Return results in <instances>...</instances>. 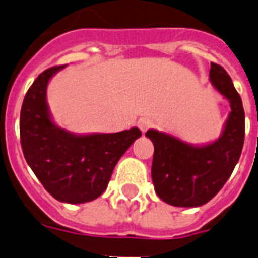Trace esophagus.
Segmentation results:
<instances>
[{"label": "esophagus", "mask_w": 258, "mask_h": 258, "mask_svg": "<svg viewBox=\"0 0 258 258\" xmlns=\"http://www.w3.org/2000/svg\"><path fill=\"white\" fill-rule=\"evenodd\" d=\"M138 127L142 133H146L147 130H150L151 127H154V122L148 118H142L139 119V122H138Z\"/></svg>", "instance_id": "34e87169"}]
</instances>
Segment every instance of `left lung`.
<instances>
[{"label": "left lung", "instance_id": "obj_1", "mask_svg": "<svg viewBox=\"0 0 258 258\" xmlns=\"http://www.w3.org/2000/svg\"><path fill=\"white\" fill-rule=\"evenodd\" d=\"M209 81L231 106L219 139L198 146L158 130L146 133L155 148L151 168L155 192L175 207H200L215 198L233 172L244 146V107L231 77L211 63Z\"/></svg>", "mask_w": 258, "mask_h": 258}]
</instances>
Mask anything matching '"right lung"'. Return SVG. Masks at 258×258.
<instances>
[{
    "label": "right lung",
    "instance_id": "1",
    "mask_svg": "<svg viewBox=\"0 0 258 258\" xmlns=\"http://www.w3.org/2000/svg\"><path fill=\"white\" fill-rule=\"evenodd\" d=\"M66 66L47 69L25 95L20 118L21 146L27 164L54 199L69 204L95 200L107 188L115 165L142 136L133 127L115 134H73L54 123L46 91Z\"/></svg>",
    "mask_w": 258,
    "mask_h": 258
}]
</instances>
